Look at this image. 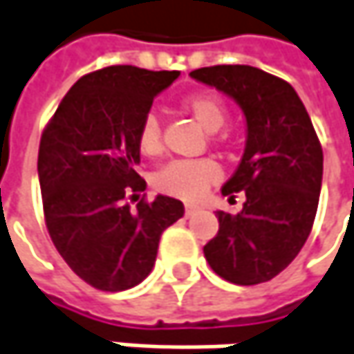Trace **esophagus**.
Masks as SVG:
<instances>
[{"instance_id": "34e87169", "label": "esophagus", "mask_w": 354, "mask_h": 354, "mask_svg": "<svg viewBox=\"0 0 354 354\" xmlns=\"http://www.w3.org/2000/svg\"><path fill=\"white\" fill-rule=\"evenodd\" d=\"M196 212H198L196 206H186V208H184V214H186V218H190V216H194Z\"/></svg>"}]
</instances>
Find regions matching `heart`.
I'll return each instance as SVG.
<instances>
[{"label":"heart","instance_id":"1","mask_svg":"<svg viewBox=\"0 0 354 354\" xmlns=\"http://www.w3.org/2000/svg\"><path fill=\"white\" fill-rule=\"evenodd\" d=\"M180 108L190 114L206 132L220 130L228 120V108L218 95L208 92L186 95L180 102ZM220 142L218 136L212 138ZM138 148L144 156L158 158L164 150L162 142V124L156 114H146L142 118L136 134ZM222 176L220 166L210 158L200 160H174L160 168L154 174V188L166 196L178 198L184 202H198L206 194L210 186H214Z\"/></svg>","mask_w":354,"mask_h":354}]
</instances>
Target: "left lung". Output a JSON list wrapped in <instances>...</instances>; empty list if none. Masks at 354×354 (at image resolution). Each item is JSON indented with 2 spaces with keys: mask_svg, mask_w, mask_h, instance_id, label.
Wrapping results in <instances>:
<instances>
[{
  "mask_svg": "<svg viewBox=\"0 0 354 354\" xmlns=\"http://www.w3.org/2000/svg\"><path fill=\"white\" fill-rule=\"evenodd\" d=\"M190 75L239 102L246 148L222 194H246L239 214L218 210V234L204 257L220 279L242 286L274 279L313 230L322 182V148L295 88L252 66H210Z\"/></svg>",
  "mask_w": 354,
  "mask_h": 354,
  "instance_id": "obj_1",
  "label": "left lung"
}]
</instances>
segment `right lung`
Here are the masks:
<instances>
[{
  "instance_id": "right-lung-1",
  "label": "right lung",
  "mask_w": 354,
  "mask_h": 354,
  "mask_svg": "<svg viewBox=\"0 0 354 354\" xmlns=\"http://www.w3.org/2000/svg\"><path fill=\"white\" fill-rule=\"evenodd\" d=\"M178 75L136 66L86 73L41 132L37 174L48 232L68 266L97 290L144 281L162 232L184 216L176 198H142L136 208L126 202L146 190L136 172L138 126Z\"/></svg>"
}]
</instances>
